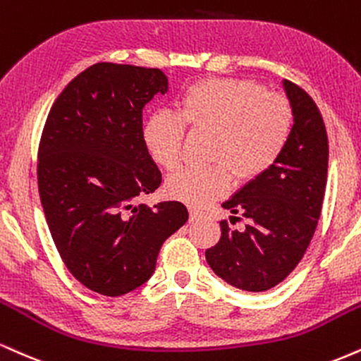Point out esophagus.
<instances>
[{
  "label": "esophagus",
  "instance_id": "obj_1",
  "mask_svg": "<svg viewBox=\"0 0 361 361\" xmlns=\"http://www.w3.org/2000/svg\"><path fill=\"white\" fill-rule=\"evenodd\" d=\"M202 216H203V214L198 210V208L190 207V220H192V222H195V220H198V219H202Z\"/></svg>",
  "mask_w": 361,
  "mask_h": 361
}]
</instances>
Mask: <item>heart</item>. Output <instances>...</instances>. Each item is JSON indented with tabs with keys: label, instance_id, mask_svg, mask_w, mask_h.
Listing matches in <instances>:
<instances>
[{
	"label": "heart",
	"instance_id": "obj_1",
	"mask_svg": "<svg viewBox=\"0 0 361 361\" xmlns=\"http://www.w3.org/2000/svg\"><path fill=\"white\" fill-rule=\"evenodd\" d=\"M186 126L214 131L208 166L186 164L166 180L169 197L202 207L227 193L235 175L250 180L274 164L293 131V109L281 94L247 79H205L178 97L176 112L154 111L142 124V145L156 164L180 161Z\"/></svg>",
	"mask_w": 361,
	"mask_h": 361
}]
</instances>
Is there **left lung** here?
<instances>
[{
  "label": "left lung",
  "instance_id": "left-lung-1",
  "mask_svg": "<svg viewBox=\"0 0 361 361\" xmlns=\"http://www.w3.org/2000/svg\"><path fill=\"white\" fill-rule=\"evenodd\" d=\"M293 109V131L279 159L222 203L230 222L242 215L244 230L222 222L219 244L205 252L208 266L233 288L264 293L288 277L314 235L328 176V136L323 117L301 87L282 80Z\"/></svg>",
  "mask_w": 361,
  "mask_h": 361
}]
</instances>
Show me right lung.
I'll return each mask as SVG.
<instances>
[{
  "instance_id": "right-lung-1",
  "label": "right lung",
  "mask_w": 361,
  "mask_h": 361,
  "mask_svg": "<svg viewBox=\"0 0 361 361\" xmlns=\"http://www.w3.org/2000/svg\"><path fill=\"white\" fill-rule=\"evenodd\" d=\"M168 92L159 68L95 63L51 106L38 147V192L56 250L80 284L123 296L153 276L183 227L181 202L136 203L161 185L142 145V109Z\"/></svg>"
}]
</instances>
